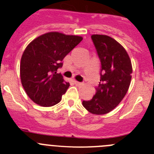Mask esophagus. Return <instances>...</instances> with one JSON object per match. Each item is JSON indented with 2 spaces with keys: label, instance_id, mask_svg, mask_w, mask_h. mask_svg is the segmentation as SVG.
Segmentation results:
<instances>
[{
  "label": "esophagus",
  "instance_id": "esophagus-1",
  "mask_svg": "<svg viewBox=\"0 0 154 154\" xmlns=\"http://www.w3.org/2000/svg\"><path fill=\"white\" fill-rule=\"evenodd\" d=\"M74 84H75L76 86H81L82 85H83V83H80V82H78V81H76V80H74Z\"/></svg>",
  "mask_w": 154,
  "mask_h": 154
}]
</instances>
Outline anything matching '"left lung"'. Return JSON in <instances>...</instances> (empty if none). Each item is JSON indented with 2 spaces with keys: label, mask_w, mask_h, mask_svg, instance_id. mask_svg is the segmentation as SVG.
<instances>
[{
  "label": "left lung",
  "mask_w": 154,
  "mask_h": 154,
  "mask_svg": "<svg viewBox=\"0 0 154 154\" xmlns=\"http://www.w3.org/2000/svg\"><path fill=\"white\" fill-rule=\"evenodd\" d=\"M100 61V79L95 94L83 106L89 112L103 115L119 104L128 91L133 72L130 59L123 46L108 35H92Z\"/></svg>",
  "instance_id": "left-lung-1"
}]
</instances>
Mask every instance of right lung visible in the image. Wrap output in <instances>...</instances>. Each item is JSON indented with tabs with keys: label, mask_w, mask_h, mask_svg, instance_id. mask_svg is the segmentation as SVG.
<instances>
[{
	"label": "right lung",
	"mask_w": 154,
	"mask_h": 154,
	"mask_svg": "<svg viewBox=\"0 0 154 154\" xmlns=\"http://www.w3.org/2000/svg\"><path fill=\"white\" fill-rule=\"evenodd\" d=\"M83 40L78 35L47 32L32 40L25 48L20 65L21 84L28 97L42 106L60 102L70 84L57 69L63 60Z\"/></svg>",
	"instance_id": "obj_1"
}]
</instances>
